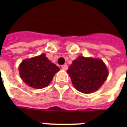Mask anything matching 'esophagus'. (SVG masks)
<instances>
[{"label": "esophagus", "mask_w": 127, "mask_h": 127, "mask_svg": "<svg viewBox=\"0 0 127 127\" xmlns=\"http://www.w3.org/2000/svg\"><path fill=\"white\" fill-rule=\"evenodd\" d=\"M61 68H62V69H64V70H67V69H68V66H67L66 64H64V65H62V66H61Z\"/></svg>", "instance_id": "1"}]
</instances>
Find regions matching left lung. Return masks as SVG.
I'll use <instances>...</instances> for the list:
<instances>
[{
    "instance_id": "obj_1",
    "label": "left lung",
    "mask_w": 127,
    "mask_h": 127,
    "mask_svg": "<svg viewBox=\"0 0 127 127\" xmlns=\"http://www.w3.org/2000/svg\"><path fill=\"white\" fill-rule=\"evenodd\" d=\"M76 90L90 93L98 90L106 81L108 71L100 59L79 56L67 70Z\"/></svg>"
}]
</instances>
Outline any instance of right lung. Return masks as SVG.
<instances>
[{
  "mask_svg": "<svg viewBox=\"0 0 127 127\" xmlns=\"http://www.w3.org/2000/svg\"><path fill=\"white\" fill-rule=\"evenodd\" d=\"M20 77L29 86L40 89L51 83L59 68L51 63L44 54L25 59L19 66Z\"/></svg>",
  "mask_w": 127,
  "mask_h": 127,
  "instance_id": "add662e5",
  "label": "right lung"
}]
</instances>
